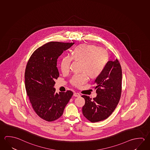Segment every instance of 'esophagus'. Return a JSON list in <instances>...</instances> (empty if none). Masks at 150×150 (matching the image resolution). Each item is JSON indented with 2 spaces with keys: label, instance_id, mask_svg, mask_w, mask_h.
<instances>
[{
  "label": "esophagus",
  "instance_id": "esophagus-1",
  "mask_svg": "<svg viewBox=\"0 0 150 150\" xmlns=\"http://www.w3.org/2000/svg\"><path fill=\"white\" fill-rule=\"evenodd\" d=\"M73 95H74V96H75V97H79V96H80V94L78 93H74Z\"/></svg>",
  "mask_w": 150,
  "mask_h": 150
}]
</instances>
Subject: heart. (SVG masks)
I'll return each mask as SVG.
<instances>
[{
    "label": "heart",
    "mask_w": 150,
    "mask_h": 150,
    "mask_svg": "<svg viewBox=\"0 0 150 150\" xmlns=\"http://www.w3.org/2000/svg\"><path fill=\"white\" fill-rule=\"evenodd\" d=\"M71 59L81 63L80 71L83 74L75 75L71 80L73 85L79 87L86 82L87 76L94 79L102 74L108 63V55L104 49L94 45H78L71 52V58L66 56L62 59L61 69L63 73L69 71Z\"/></svg>",
    "instance_id": "heart-1"
}]
</instances>
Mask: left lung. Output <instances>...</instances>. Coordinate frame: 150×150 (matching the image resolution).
<instances>
[{"label":"left lung","mask_w":150,"mask_h":150,"mask_svg":"<svg viewBox=\"0 0 150 150\" xmlns=\"http://www.w3.org/2000/svg\"><path fill=\"white\" fill-rule=\"evenodd\" d=\"M122 69L118 60L108 61L102 74L95 80L96 97L93 100L83 95L85 103L82 108L84 116L92 122L104 120L118 104L122 92Z\"/></svg>","instance_id":"obj_1"}]
</instances>
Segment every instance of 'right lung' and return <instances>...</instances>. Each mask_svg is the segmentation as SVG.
<instances>
[{
	"instance_id": "right-lung-1",
	"label": "right lung",
	"mask_w": 150,
	"mask_h": 150,
	"mask_svg": "<svg viewBox=\"0 0 150 150\" xmlns=\"http://www.w3.org/2000/svg\"><path fill=\"white\" fill-rule=\"evenodd\" d=\"M74 43L51 42L37 48L27 64L25 73L27 94L35 112L40 118L52 122L63 115L73 95L71 91L56 93L54 87L59 74L58 57Z\"/></svg>"
}]
</instances>
